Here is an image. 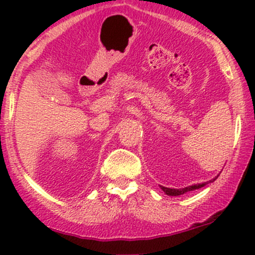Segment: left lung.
Returning a JSON list of instances; mask_svg holds the SVG:
<instances>
[{
	"label": "left lung",
	"instance_id": "obj_1",
	"mask_svg": "<svg viewBox=\"0 0 255 255\" xmlns=\"http://www.w3.org/2000/svg\"><path fill=\"white\" fill-rule=\"evenodd\" d=\"M218 177V176H217ZM217 177L212 178L211 181H209V182H213V181L216 180ZM209 182H204V183H197V184H193V186H189V187H184V188H180V189H175V188H168V187H163L160 186V188H162V191L165 193L166 195H174V197H177V195H181V194H184V193L189 192V191H194V189H199L201 188V187L206 186Z\"/></svg>",
	"mask_w": 255,
	"mask_h": 255
}]
</instances>
